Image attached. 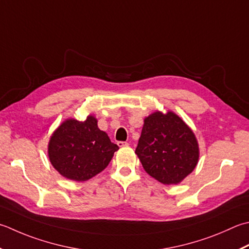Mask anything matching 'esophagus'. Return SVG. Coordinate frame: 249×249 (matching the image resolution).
Instances as JSON below:
<instances>
[{
	"mask_svg": "<svg viewBox=\"0 0 249 249\" xmlns=\"http://www.w3.org/2000/svg\"><path fill=\"white\" fill-rule=\"evenodd\" d=\"M118 145H119V147H126V145H128V142H124V141H119Z\"/></svg>",
	"mask_w": 249,
	"mask_h": 249,
	"instance_id": "esophagus-1",
	"label": "esophagus"
}]
</instances>
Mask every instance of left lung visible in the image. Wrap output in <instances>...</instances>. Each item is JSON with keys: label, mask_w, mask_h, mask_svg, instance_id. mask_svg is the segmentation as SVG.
Wrapping results in <instances>:
<instances>
[{"label": "left lung", "mask_w": 249, "mask_h": 249, "mask_svg": "<svg viewBox=\"0 0 249 249\" xmlns=\"http://www.w3.org/2000/svg\"><path fill=\"white\" fill-rule=\"evenodd\" d=\"M136 154L151 177L177 184L196 168L199 150L192 129L176 113L157 111L144 119Z\"/></svg>", "instance_id": "obj_1"}]
</instances>
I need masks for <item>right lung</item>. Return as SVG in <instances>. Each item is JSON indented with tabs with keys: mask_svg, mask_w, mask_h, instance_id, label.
<instances>
[{
	"mask_svg": "<svg viewBox=\"0 0 249 249\" xmlns=\"http://www.w3.org/2000/svg\"><path fill=\"white\" fill-rule=\"evenodd\" d=\"M119 147L98 128L97 119L84 122L68 119L53 131L48 142V158L61 176L86 181L101 173Z\"/></svg>",
	"mask_w": 249,
	"mask_h": 249,
	"instance_id": "1",
	"label": "right lung"
}]
</instances>
